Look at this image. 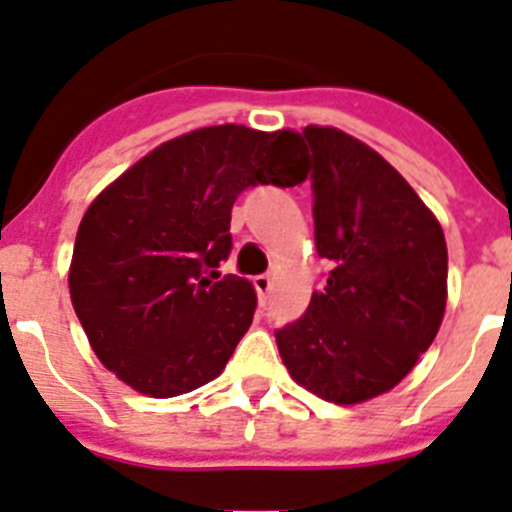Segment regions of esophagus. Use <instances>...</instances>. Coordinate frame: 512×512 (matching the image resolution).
I'll use <instances>...</instances> for the list:
<instances>
[{
  "instance_id": "1",
  "label": "esophagus",
  "mask_w": 512,
  "mask_h": 512,
  "mask_svg": "<svg viewBox=\"0 0 512 512\" xmlns=\"http://www.w3.org/2000/svg\"><path fill=\"white\" fill-rule=\"evenodd\" d=\"M252 283H255V291L260 293L262 299H268V293L273 291V286H275L273 275H257V278Z\"/></svg>"
}]
</instances>
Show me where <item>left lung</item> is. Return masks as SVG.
Returning <instances> with one entry per match:
<instances>
[{"label": "left lung", "instance_id": "1", "mask_svg": "<svg viewBox=\"0 0 512 512\" xmlns=\"http://www.w3.org/2000/svg\"><path fill=\"white\" fill-rule=\"evenodd\" d=\"M304 139L314 162V239L332 270L275 342L296 384L358 404L394 389L438 335L446 237L379 151L337 128L306 126Z\"/></svg>", "mask_w": 512, "mask_h": 512}]
</instances>
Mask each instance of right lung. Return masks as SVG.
<instances>
[{
	"label": "right lung",
	"instance_id": "right-lung-1",
	"mask_svg": "<svg viewBox=\"0 0 512 512\" xmlns=\"http://www.w3.org/2000/svg\"><path fill=\"white\" fill-rule=\"evenodd\" d=\"M304 177L299 133L226 123L164 141L102 190L69 268L102 366L157 399L216 379L257 306L250 281L216 270L231 252V206L247 188Z\"/></svg>",
	"mask_w": 512,
	"mask_h": 512
}]
</instances>
